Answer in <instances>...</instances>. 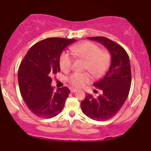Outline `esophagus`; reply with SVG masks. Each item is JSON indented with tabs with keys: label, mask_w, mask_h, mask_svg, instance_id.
<instances>
[{
	"label": "esophagus",
	"mask_w": 151,
	"mask_h": 151,
	"mask_svg": "<svg viewBox=\"0 0 151 151\" xmlns=\"http://www.w3.org/2000/svg\"><path fill=\"white\" fill-rule=\"evenodd\" d=\"M77 89H75V88H72L71 90H70V92H71L72 93H76V92H77Z\"/></svg>",
	"instance_id": "obj_1"
}]
</instances>
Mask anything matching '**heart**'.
<instances>
[{
	"mask_svg": "<svg viewBox=\"0 0 151 151\" xmlns=\"http://www.w3.org/2000/svg\"><path fill=\"white\" fill-rule=\"evenodd\" d=\"M70 54L75 58L86 61L84 68L88 70L95 78L102 76L109 68L111 61L110 54L106 50H101L99 46L90 42H85L72 46ZM73 63V58L68 53H62L59 58L61 70L68 71ZM89 74L87 73H76L68 78V82L76 88H81L90 81Z\"/></svg>",
	"mask_w": 151,
	"mask_h": 151,
	"instance_id": "heart-1",
	"label": "heart"
}]
</instances>
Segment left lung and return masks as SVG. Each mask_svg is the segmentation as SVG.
Instances as JSON below:
<instances>
[{
    "mask_svg": "<svg viewBox=\"0 0 151 151\" xmlns=\"http://www.w3.org/2000/svg\"><path fill=\"white\" fill-rule=\"evenodd\" d=\"M100 42L110 52L111 65L103 78L95 83V88L102 90V95L94 98L87 95L81 103L82 111L87 116L105 121L116 115L128 97L132 83V71L128 54L122 46L104 37H88Z\"/></svg>",
    "mask_w": 151,
    "mask_h": 151,
    "instance_id": "obj_1",
    "label": "left lung"
}]
</instances>
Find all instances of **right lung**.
Here are the masks:
<instances>
[{
    "instance_id": "obj_1",
    "label": "right lung",
    "mask_w": 151,
    "mask_h": 151,
    "mask_svg": "<svg viewBox=\"0 0 151 151\" xmlns=\"http://www.w3.org/2000/svg\"><path fill=\"white\" fill-rule=\"evenodd\" d=\"M75 39L51 37L41 40L27 51L18 69L20 94L28 109L39 117H54L63 110L70 94L67 87L54 91L51 76L60 71L59 58Z\"/></svg>"
}]
</instances>
